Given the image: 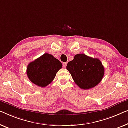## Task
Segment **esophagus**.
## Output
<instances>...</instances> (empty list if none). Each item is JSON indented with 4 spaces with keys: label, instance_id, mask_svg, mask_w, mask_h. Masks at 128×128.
<instances>
[{
    "label": "esophagus",
    "instance_id": "esophagus-1",
    "mask_svg": "<svg viewBox=\"0 0 128 128\" xmlns=\"http://www.w3.org/2000/svg\"><path fill=\"white\" fill-rule=\"evenodd\" d=\"M66 64H67V62H63V63H62V66H63V67H64V68H66Z\"/></svg>",
    "mask_w": 128,
    "mask_h": 128
}]
</instances>
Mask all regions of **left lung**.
<instances>
[{
  "instance_id": "left-lung-1",
  "label": "left lung",
  "mask_w": 128,
  "mask_h": 128,
  "mask_svg": "<svg viewBox=\"0 0 128 128\" xmlns=\"http://www.w3.org/2000/svg\"><path fill=\"white\" fill-rule=\"evenodd\" d=\"M66 70L80 88L88 90L100 82L104 75V67L98 58L84 54H77L66 65Z\"/></svg>"
}]
</instances>
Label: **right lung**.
I'll return each instance as SVG.
<instances>
[{
  "label": "right lung",
  "instance_id": "1",
  "mask_svg": "<svg viewBox=\"0 0 128 128\" xmlns=\"http://www.w3.org/2000/svg\"><path fill=\"white\" fill-rule=\"evenodd\" d=\"M62 68L60 61L52 54L45 53L28 64L26 73L32 83L45 87L52 82Z\"/></svg>",
  "mask_w": 128,
  "mask_h": 128
}]
</instances>
